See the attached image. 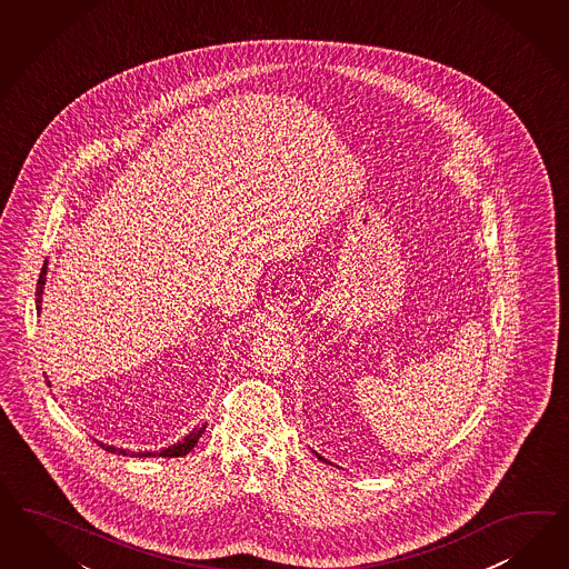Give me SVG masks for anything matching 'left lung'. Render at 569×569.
Masks as SVG:
<instances>
[{
  "label": "left lung",
  "instance_id": "left-lung-1",
  "mask_svg": "<svg viewBox=\"0 0 569 569\" xmlns=\"http://www.w3.org/2000/svg\"><path fill=\"white\" fill-rule=\"evenodd\" d=\"M316 455H318V453H316ZM318 459H322V457H320V455H318Z\"/></svg>",
  "mask_w": 569,
  "mask_h": 569
}]
</instances>
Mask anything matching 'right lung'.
I'll list each match as a JSON object with an SVG mask.
<instances>
[{
	"label": "right lung",
	"mask_w": 569,
	"mask_h": 569,
	"mask_svg": "<svg viewBox=\"0 0 569 569\" xmlns=\"http://www.w3.org/2000/svg\"><path fill=\"white\" fill-rule=\"evenodd\" d=\"M48 268V263H43V270H41V274H39V280H37V309H41V295H43V284H46V270ZM206 428V426H203ZM203 428L201 430H196V432H191L187 439L182 440V442H177V445H172V447H168V449H163L160 453H156V451H147V453H134V451H124V449H118V447H112V445H103V442H98L101 449H106L108 453H118V455H130V457H156V455H160V457H182V455L189 453L193 447L197 445V440L199 437L203 435Z\"/></svg>",
	"instance_id": "obj_1"
}]
</instances>
